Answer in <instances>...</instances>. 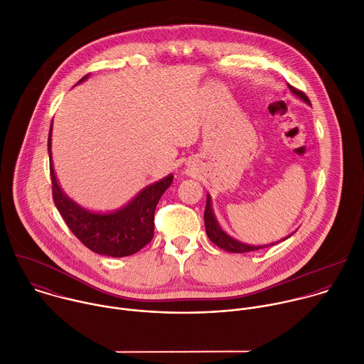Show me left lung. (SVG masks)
I'll return each mask as SVG.
<instances>
[{"instance_id":"left-lung-1","label":"left lung","mask_w":364,"mask_h":364,"mask_svg":"<svg viewBox=\"0 0 364 364\" xmlns=\"http://www.w3.org/2000/svg\"><path fill=\"white\" fill-rule=\"evenodd\" d=\"M289 90L298 96L299 99H302L304 102H306L308 105H311L309 103V99L306 97V95L298 89H295L294 86L288 85ZM204 226H205V233L207 236H209V239L218 245L219 247H222L223 250H228V252H232V253H245V252H252V250H257V249H264L267 246H274L279 242H274L271 245H262V246H253V245H246V243H242L233 237H230L218 223V219L215 218V213H213V209H212V198H210V194H207V203H205V210H204ZM291 236V235H289ZM289 236H287L285 239H288ZM282 239V240H285Z\"/></svg>"}]
</instances>
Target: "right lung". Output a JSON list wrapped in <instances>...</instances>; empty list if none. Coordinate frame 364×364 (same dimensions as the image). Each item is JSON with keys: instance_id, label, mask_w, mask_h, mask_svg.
Wrapping results in <instances>:
<instances>
[{"instance_id": "right-lung-1", "label": "right lung", "mask_w": 364, "mask_h": 364, "mask_svg": "<svg viewBox=\"0 0 364 364\" xmlns=\"http://www.w3.org/2000/svg\"><path fill=\"white\" fill-rule=\"evenodd\" d=\"M89 75L79 80L83 82ZM47 151L50 157V176L53 200L63 220L73 235L92 252L112 257H124L136 253L154 236L155 207L164 191L171 186L174 176L142 188L127 205L112 213H93L69 198L60 186L51 164V127Z\"/></svg>"}]
</instances>
